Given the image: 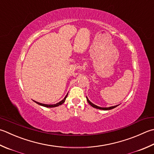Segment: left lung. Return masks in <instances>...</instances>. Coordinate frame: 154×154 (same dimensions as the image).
<instances>
[{
	"instance_id": "left-lung-1",
	"label": "left lung",
	"mask_w": 154,
	"mask_h": 154,
	"mask_svg": "<svg viewBox=\"0 0 154 154\" xmlns=\"http://www.w3.org/2000/svg\"><path fill=\"white\" fill-rule=\"evenodd\" d=\"M86 98H87V101L89 103V104L90 105H91L93 107L96 108V109H103V110H109V109H113V108H115V107H116L117 106V105H116V106H112V107H98V106H97V105H94L93 103H92L89 100L88 98H87V97H86Z\"/></svg>"
}]
</instances>
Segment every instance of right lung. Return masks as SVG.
I'll use <instances>...</instances> for the list:
<instances>
[{
	"mask_svg": "<svg viewBox=\"0 0 154 154\" xmlns=\"http://www.w3.org/2000/svg\"><path fill=\"white\" fill-rule=\"evenodd\" d=\"M67 95H68V94H67V95L65 96V98L63 99L62 101H61L60 102H59V103H56V104H54V105H47V104H43V103H38V102H37V101H35V103H37V104H38V105H42V106H44V107H57V106H59V105H62L63 103H64L65 101V99H66V97H67Z\"/></svg>",
	"mask_w": 154,
	"mask_h": 154,
	"instance_id": "obj_1",
	"label": "right lung"
}]
</instances>
